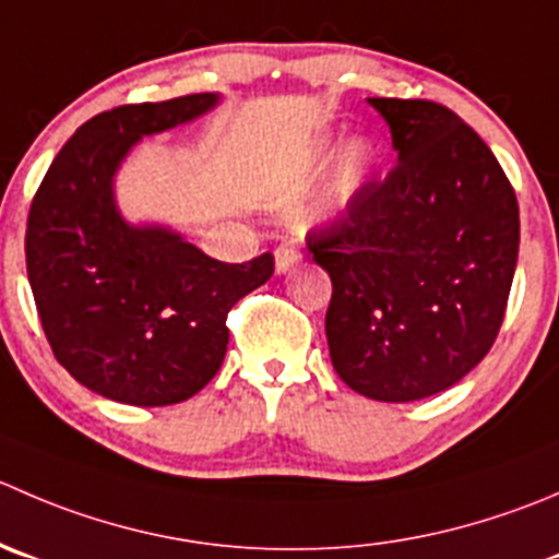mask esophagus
I'll list each match as a JSON object with an SVG mask.
<instances>
[{"label": "esophagus", "mask_w": 559, "mask_h": 559, "mask_svg": "<svg viewBox=\"0 0 559 559\" xmlns=\"http://www.w3.org/2000/svg\"><path fill=\"white\" fill-rule=\"evenodd\" d=\"M297 259L300 257H297L295 248H278V251H275V273L278 275L289 273V270L297 264Z\"/></svg>", "instance_id": "obj_1"}]
</instances>
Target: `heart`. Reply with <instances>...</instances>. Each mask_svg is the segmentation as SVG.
<instances>
[{"label":"heart","mask_w":559,"mask_h":559,"mask_svg":"<svg viewBox=\"0 0 559 559\" xmlns=\"http://www.w3.org/2000/svg\"><path fill=\"white\" fill-rule=\"evenodd\" d=\"M342 155L338 156L337 153ZM335 162L333 171H330L328 182H324L322 191L306 204V207L297 213V224L306 231L328 229V226L338 224L346 215L355 210V204L360 202L362 193L373 186V180L379 177L382 169V144L371 135H357L341 150V139L333 133L317 135L308 150L302 153L300 160V177L302 180H311V177L322 175L330 164Z\"/></svg>","instance_id":"1"}]
</instances>
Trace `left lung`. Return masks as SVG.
<instances>
[{
  "mask_svg": "<svg viewBox=\"0 0 559 559\" xmlns=\"http://www.w3.org/2000/svg\"><path fill=\"white\" fill-rule=\"evenodd\" d=\"M395 169L308 237L328 270L330 360L355 393L429 399L467 377L500 333L519 259V204L486 142L431 100L368 97Z\"/></svg>",
  "mask_w": 559,
  "mask_h": 559,
  "instance_id": "1",
  "label": "left lung"
}]
</instances>
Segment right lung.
<instances>
[{
    "mask_svg": "<svg viewBox=\"0 0 559 559\" xmlns=\"http://www.w3.org/2000/svg\"><path fill=\"white\" fill-rule=\"evenodd\" d=\"M218 92L119 106L81 124L26 221V275L53 355L75 382L130 406L197 395L224 362L226 313L273 275V257L226 264L166 224H130L117 175L144 135L180 128Z\"/></svg>",
    "mask_w": 559,
    "mask_h": 559,
    "instance_id": "right-lung-1",
    "label": "right lung"
}]
</instances>
